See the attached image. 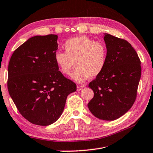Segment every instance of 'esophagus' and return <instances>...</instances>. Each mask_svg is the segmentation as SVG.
Segmentation results:
<instances>
[{"instance_id": "obj_1", "label": "esophagus", "mask_w": 153, "mask_h": 153, "mask_svg": "<svg viewBox=\"0 0 153 153\" xmlns=\"http://www.w3.org/2000/svg\"><path fill=\"white\" fill-rule=\"evenodd\" d=\"M84 88V85H77V91H81Z\"/></svg>"}]
</instances>
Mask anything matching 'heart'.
I'll list each match as a JSON object with an SVG mask.
<instances>
[{
    "mask_svg": "<svg viewBox=\"0 0 153 153\" xmlns=\"http://www.w3.org/2000/svg\"><path fill=\"white\" fill-rule=\"evenodd\" d=\"M64 49L65 52L55 53V63L63 75L70 74L75 63L76 68L71 78L77 83L84 82L89 77L96 78L106 65L108 50L102 41L79 36L66 41Z\"/></svg>",
    "mask_w": 153,
    "mask_h": 153,
    "instance_id": "1",
    "label": "heart"
}]
</instances>
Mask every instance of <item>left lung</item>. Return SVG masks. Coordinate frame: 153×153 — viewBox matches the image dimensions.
I'll list each match as a JSON object with an SVG mask.
<instances>
[{
  "label": "left lung",
  "instance_id": "left-lung-1",
  "mask_svg": "<svg viewBox=\"0 0 153 153\" xmlns=\"http://www.w3.org/2000/svg\"><path fill=\"white\" fill-rule=\"evenodd\" d=\"M104 35L106 65L89 84L94 96L88 107L96 118L112 121L123 116L134 103L141 66L137 53L127 41L108 33Z\"/></svg>",
  "mask_w": 153,
  "mask_h": 153
}]
</instances>
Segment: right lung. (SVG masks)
Listing matches in <instances>:
<instances>
[{
    "mask_svg": "<svg viewBox=\"0 0 153 153\" xmlns=\"http://www.w3.org/2000/svg\"><path fill=\"white\" fill-rule=\"evenodd\" d=\"M57 35H37L16 49L8 68V90L19 112L32 124L48 126L58 120L76 84L54 61Z\"/></svg>",
    "mask_w": 153,
    "mask_h": 153,
    "instance_id": "1",
    "label": "right lung"
}]
</instances>
